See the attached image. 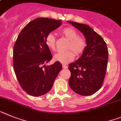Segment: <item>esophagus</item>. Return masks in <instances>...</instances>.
<instances>
[{"mask_svg":"<svg viewBox=\"0 0 121 121\" xmlns=\"http://www.w3.org/2000/svg\"><path fill=\"white\" fill-rule=\"evenodd\" d=\"M62 67H63V69H67V68H68V67H67V65H66L63 64V65H62Z\"/></svg>","mask_w":121,"mask_h":121,"instance_id":"1","label":"esophagus"}]
</instances>
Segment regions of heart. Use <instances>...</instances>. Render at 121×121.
I'll return each mask as SVG.
<instances>
[{
  "instance_id": "heart-1",
  "label": "heart",
  "mask_w": 121,
  "mask_h": 121,
  "mask_svg": "<svg viewBox=\"0 0 121 121\" xmlns=\"http://www.w3.org/2000/svg\"><path fill=\"white\" fill-rule=\"evenodd\" d=\"M62 33L67 39L70 40L67 49L69 50L65 52H59L54 56L56 61L60 62L62 64H67L72 61L75 57L74 51L76 55H79L82 53L86 46V41L82 37H78V32L72 27H66L62 30ZM56 37L53 34L49 33L46 37L45 43L46 46L52 51L56 49Z\"/></svg>"
}]
</instances>
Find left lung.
<instances>
[{
    "label": "left lung",
    "mask_w": 121,
    "mask_h": 121,
    "mask_svg": "<svg viewBox=\"0 0 121 121\" xmlns=\"http://www.w3.org/2000/svg\"><path fill=\"white\" fill-rule=\"evenodd\" d=\"M68 22L84 35L87 45L81 57L69 65L71 72L69 84L76 94L91 95L101 88L105 78L108 59L107 44L88 25L73 21Z\"/></svg>",
    "instance_id": "8db88e82"
}]
</instances>
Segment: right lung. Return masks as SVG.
I'll use <instances>...</instances> for the list:
<instances>
[{
  "instance_id": "add662e5",
  "label": "right lung",
  "mask_w": 121,
  "mask_h": 121,
  "mask_svg": "<svg viewBox=\"0 0 121 121\" xmlns=\"http://www.w3.org/2000/svg\"><path fill=\"white\" fill-rule=\"evenodd\" d=\"M60 20L39 17L29 22L17 37L13 47V67L19 84L29 95L48 93L62 69L59 62L51 65L52 57L46 46V35L61 25Z\"/></svg>"
}]
</instances>
